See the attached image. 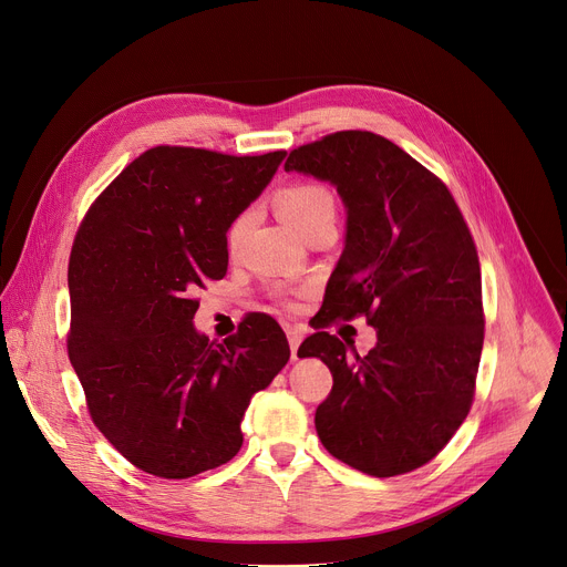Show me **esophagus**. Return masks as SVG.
Masks as SVG:
<instances>
[{
    "label": "esophagus",
    "instance_id": "esophagus-1",
    "mask_svg": "<svg viewBox=\"0 0 567 567\" xmlns=\"http://www.w3.org/2000/svg\"><path fill=\"white\" fill-rule=\"evenodd\" d=\"M287 339L291 349V360H298V347L303 342V330L300 328H287Z\"/></svg>",
    "mask_w": 567,
    "mask_h": 567
}]
</instances>
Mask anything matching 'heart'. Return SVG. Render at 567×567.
<instances>
[{"label":"heart","mask_w":567,"mask_h":567,"mask_svg":"<svg viewBox=\"0 0 567 567\" xmlns=\"http://www.w3.org/2000/svg\"><path fill=\"white\" fill-rule=\"evenodd\" d=\"M276 207L280 212V216L293 225L296 230L308 233L310 228L323 218H330L337 214V205H334V196L328 186L319 184V182H293L285 188H280L276 196ZM246 216H237L228 230V248L235 250L246 233Z\"/></svg>","instance_id":"heart-1"}]
</instances>
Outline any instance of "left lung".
<instances>
[{
  "label": "left lung",
  "mask_w": 567,
  "mask_h": 567,
  "mask_svg": "<svg viewBox=\"0 0 567 567\" xmlns=\"http://www.w3.org/2000/svg\"><path fill=\"white\" fill-rule=\"evenodd\" d=\"M285 171L334 184L349 214L317 328L364 315L379 337L367 355L326 330L300 344L332 373L319 440L369 476L417 470L474 401L485 319L472 233L446 184L381 134H328L291 150Z\"/></svg>",
  "instance_id": "left-lung-1"
}]
</instances>
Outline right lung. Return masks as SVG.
<instances>
[{"mask_svg": "<svg viewBox=\"0 0 567 567\" xmlns=\"http://www.w3.org/2000/svg\"><path fill=\"white\" fill-rule=\"evenodd\" d=\"M285 150L223 155L157 145L89 207L74 237L68 355L93 424L138 470L188 478L233 461L250 396L289 360L276 319L223 342L194 328L196 289L228 271V228Z\"/></svg>", "mask_w": 567, "mask_h": 567, "instance_id": "add662e5", "label": "right lung"}]
</instances>
